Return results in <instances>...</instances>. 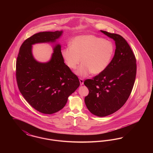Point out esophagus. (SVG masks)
Here are the masks:
<instances>
[{"label":"esophagus","instance_id":"34e87169","mask_svg":"<svg viewBox=\"0 0 153 153\" xmlns=\"http://www.w3.org/2000/svg\"><path fill=\"white\" fill-rule=\"evenodd\" d=\"M79 81H80V85H83V84H84V80L82 78H80L79 79Z\"/></svg>","mask_w":153,"mask_h":153}]
</instances>
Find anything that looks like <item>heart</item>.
<instances>
[{
  "instance_id": "1",
  "label": "heart",
  "mask_w": 153,
  "mask_h": 153,
  "mask_svg": "<svg viewBox=\"0 0 153 153\" xmlns=\"http://www.w3.org/2000/svg\"><path fill=\"white\" fill-rule=\"evenodd\" d=\"M114 53L112 42L94 35L76 36L62 51L66 64L72 70L77 69L81 59L82 64L77 74L85 77L89 73L98 74L104 72L109 65Z\"/></svg>"
}]
</instances>
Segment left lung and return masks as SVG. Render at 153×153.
Wrapping results in <instances>:
<instances>
[{
  "label": "left lung",
  "instance_id": "left-lung-1",
  "mask_svg": "<svg viewBox=\"0 0 153 153\" xmlns=\"http://www.w3.org/2000/svg\"><path fill=\"white\" fill-rule=\"evenodd\" d=\"M101 31L115 41V55L104 72L84 84L89 90L85 97L88 109L95 115L104 117L120 109L128 99L136 78L137 61L123 36Z\"/></svg>",
  "mask_w": 153,
  "mask_h": 153
}]
</instances>
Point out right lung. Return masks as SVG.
<instances>
[{
	"label": "right lung",
	"mask_w": 153,
	"mask_h": 153,
	"mask_svg": "<svg viewBox=\"0 0 153 153\" xmlns=\"http://www.w3.org/2000/svg\"><path fill=\"white\" fill-rule=\"evenodd\" d=\"M62 33L40 32L28 38L21 46L16 62V79L20 92L31 106L45 114L62 109L69 96L80 85L77 76L64 63L59 45L54 47L48 62H38L32 55V45L54 42Z\"/></svg>",
	"instance_id": "obj_1"
}]
</instances>
